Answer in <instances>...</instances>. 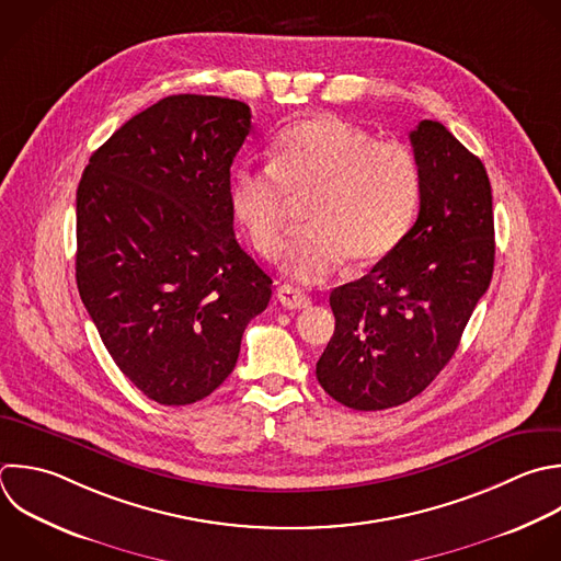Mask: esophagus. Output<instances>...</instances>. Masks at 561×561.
Masks as SVG:
<instances>
[{
    "mask_svg": "<svg viewBox=\"0 0 561 561\" xmlns=\"http://www.w3.org/2000/svg\"><path fill=\"white\" fill-rule=\"evenodd\" d=\"M276 298L280 305L289 307V309H305L311 305V298L300 289V287H294V285H280L276 289Z\"/></svg>",
    "mask_w": 561,
    "mask_h": 561,
    "instance_id": "esophagus-1",
    "label": "esophagus"
}]
</instances>
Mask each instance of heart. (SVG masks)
<instances>
[{
	"mask_svg": "<svg viewBox=\"0 0 561 561\" xmlns=\"http://www.w3.org/2000/svg\"><path fill=\"white\" fill-rule=\"evenodd\" d=\"M230 208L254 250L276 259L291 202H305L307 228L285 250V272L316 283L342 267L381 263L410 232L421 202L414 151L375 140L335 116H309L270 145V167H239Z\"/></svg>",
	"mask_w": 561,
	"mask_h": 561,
	"instance_id": "obj_1",
	"label": "heart"
}]
</instances>
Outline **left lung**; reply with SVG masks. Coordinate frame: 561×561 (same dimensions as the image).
Returning a JSON list of instances; mask_svg holds the SVG:
<instances>
[{
	"instance_id": "left-lung-1",
	"label": "left lung",
	"mask_w": 561,
	"mask_h": 561,
	"mask_svg": "<svg viewBox=\"0 0 561 561\" xmlns=\"http://www.w3.org/2000/svg\"><path fill=\"white\" fill-rule=\"evenodd\" d=\"M410 145L421 167L414 226L392 254L329 298L335 331L316 377L353 410H383L423 392L458 348L493 274L482 162L436 121H421Z\"/></svg>"
}]
</instances>
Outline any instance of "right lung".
<instances>
[{
    "label": "right lung",
    "instance_id": "obj_1",
    "mask_svg": "<svg viewBox=\"0 0 561 561\" xmlns=\"http://www.w3.org/2000/svg\"><path fill=\"white\" fill-rule=\"evenodd\" d=\"M250 118L241 101L167 96L92 153L77 191L81 300L116 366L162 405L219 388L272 298L228 195Z\"/></svg>",
    "mask_w": 561,
    "mask_h": 561
}]
</instances>
